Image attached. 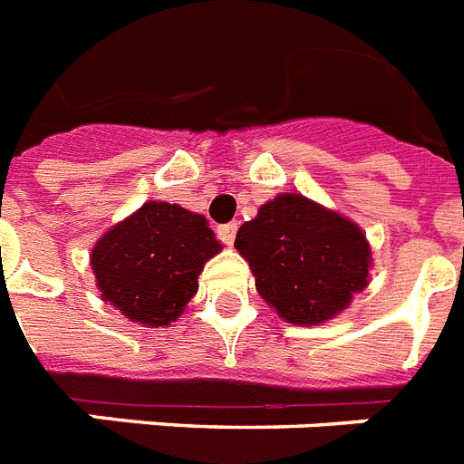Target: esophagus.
Wrapping results in <instances>:
<instances>
[{
	"instance_id": "obj_1",
	"label": "esophagus",
	"mask_w": 464,
	"mask_h": 464,
	"mask_svg": "<svg viewBox=\"0 0 464 464\" xmlns=\"http://www.w3.org/2000/svg\"><path fill=\"white\" fill-rule=\"evenodd\" d=\"M236 231H238V224H221L217 228V236L221 243H226V246H233V240H236Z\"/></svg>"
}]
</instances>
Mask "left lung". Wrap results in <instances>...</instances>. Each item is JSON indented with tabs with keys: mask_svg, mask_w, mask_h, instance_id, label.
Returning <instances> with one entry per match:
<instances>
[{
	"mask_svg": "<svg viewBox=\"0 0 464 464\" xmlns=\"http://www.w3.org/2000/svg\"><path fill=\"white\" fill-rule=\"evenodd\" d=\"M255 286L291 324H320L366 289L371 246L359 226L304 195H279L238 228Z\"/></svg>",
	"mask_w": 464,
	"mask_h": 464,
	"instance_id": "obj_1",
	"label": "left lung"
}]
</instances>
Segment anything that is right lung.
<instances>
[{"instance_id": "add662e5", "label": "right lung", "mask_w": 464, "mask_h": 464, "mask_svg": "<svg viewBox=\"0 0 464 464\" xmlns=\"http://www.w3.org/2000/svg\"><path fill=\"white\" fill-rule=\"evenodd\" d=\"M217 253L221 243L202 214L147 202L101 236L91 267L105 304L132 323L166 327L195 296L197 276Z\"/></svg>"}]
</instances>
